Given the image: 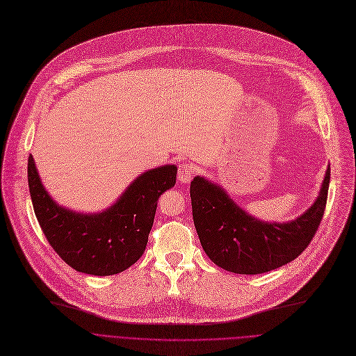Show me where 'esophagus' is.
Masks as SVG:
<instances>
[{"label": "esophagus", "instance_id": "esophagus-1", "mask_svg": "<svg viewBox=\"0 0 356 356\" xmlns=\"http://www.w3.org/2000/svg\"><path fill=\"white\" fill-rule=\"evenodd\" d=\"M193 173H195V168H193L191 165L188 163H181L179 166V173H177V179L180 183H190L191 177H193Z\"/></svg>", "mask_w": 356, "mask_h": 356}]
</instances>
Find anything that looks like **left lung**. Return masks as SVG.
I'll return each instance as SVG.
<instances>
[{
	"instance_id": "left-lung-1",
	"label": "left lung",
	"mask_w": 356,
	"mask_h": 356,
	"mask_svg": "<svg viewBox=\"0 0 356 356\" xmlns=\"http://www.w3.org/2000/svg\"><path fill=\"white\" fill-rule=\"evenodd\" d=\"M331 169L315 202L297 218L264 221L241 209L220 184L196 176L190 184L193 221L202 247L220 268L263 274L291 263L308 247L324 216Z\"/></svg>"
}]
</instances>
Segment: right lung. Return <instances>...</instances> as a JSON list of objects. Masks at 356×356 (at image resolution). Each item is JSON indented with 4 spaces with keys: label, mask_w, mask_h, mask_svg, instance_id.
I'll return each instance as SVG.
<instances>
[{
    "label": "right lung",
    "mask_w": 356,
    "mask_h": 356,
    "mask_svg": "<svg viewBox=\"0 0 356 356\" xmlns=\"http://www.w3.org/2000/svg\"><path fill=\"white\" fill-rule=\"evenodd\" d=\"M177 166L143 172L118 200L98 213L58 204L41 181L34 156L28 157V186L37 220L51 247L74 270L113 275L134 266L145 252L157 200L175 187Z\"/></svg>",
    "instance_id": "obj_1"
}]
</instances>
